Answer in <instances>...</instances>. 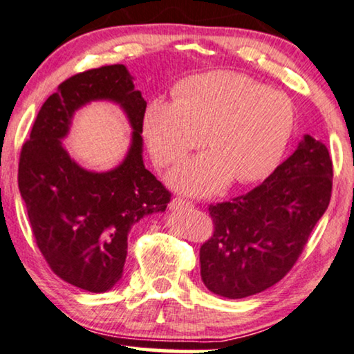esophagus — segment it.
Returning <instances> with one entry per match:
<instances>
[{"instance_id": "esophagus-1", "label": "esophagus", "mask_w": 354, "mask_h": 354, "mask_svg": "<svg viewBox=\"0 0 354 354\" xmlns=\"http://www.w3.org/2000/svg\"><path fill=\"white\" fill-rule=\"evenodd\" d=\"M191 207H192V202L181 199V197H173L171 202H169V209L171 210H186V209H191Z\"/></svg>"}]
</instances>
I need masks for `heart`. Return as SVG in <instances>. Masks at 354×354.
Returning <instances> with one entry per match:
<instances>
[{
	"label": "heart",
	"mask_w": 354,
	"mask_h": 354,
	"mask_svg": "<svg viewBox=\"0 0 354 354\" xmlns=\"http://www.w3.org/2000/svg\"><path fill=\"white\" fill-rule=\"evenodd\" d=\"M178 98L155 97L144 113V134L155 162H180L207 142L214 150L187 160L169 183L187 194H209L234 178L252 183L273 171L295 131L296 113L285 93L248 75L215 71L187 77Z\"/></svg>",
	"instance_id": "obj_1"
}]
</instances>
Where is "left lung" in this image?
Returning <instances> with one entry per match:
<instances>
[{
    "label": "left lung",
    "instance_id": "obj_1",
    "mask_svg": "<svg viewBox=\"0 0 354 354\" xmlns=\"http://www.w3.org/2000/svg\"><path fill=\"white\" fill-rule=\"evenodd\" d=\"M328 149L309 134L262 185L209 205L215 232L201 246V277L212 293L241 299L291 270L332 196Z\"/></svg>",
    "mask_w": 354,
    "mask_h": 354
}]
</instances>
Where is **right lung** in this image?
<instances>
[{
    "label": "right lung",
    "mask_w": 354,
    "mask_h": 354,
    "mask_svg": "<svg viewBox=\"0 0 354 354\" xmlns=\"http://www.w3.org/2000/svg\"><path fill=\"white\" fill-rule=\"evenodd\" d=\"M124 64L102 66L66 79L46 98L19 158V191L35 243L59 279L103 293L122 277L131 228L165 212L171 197L142 160L147 102ZM108 100L120 104L133 128L129 153L110 172H91L68 157L60 139L73 113Z\"/></svg>",
    "instance_id": "add662e5"
}]
</instances>
